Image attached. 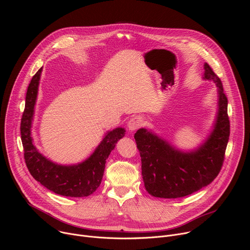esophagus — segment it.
Returning a JSON list of instances; mask_svg holds the SVG:
<instances>
[{"instance_id":"34e87169","label":"esophagus","mask_w":250,"mask_h":250,"mask_svg":"<svg viewBox=\"0 0 250 250\" xmlns=\"http://www.w3.org/2000/svg\"><path fill=\"white\" fill-rule=\"evenodd\" d=\"M142 124H144V119H142L141 117H134L129 120V122L127 124V127L130 131H133V130L137 129L139 126H141Z\"/></svg>"}]
</instances>
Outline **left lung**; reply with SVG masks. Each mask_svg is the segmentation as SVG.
Returning a JSON list of instances; mask_svg holds the SVG:
<instances>
[{
    "instance_id": "left-lung-1",
    "label": "left lung",
    "mask_w": 250,
    "mask_h": 250,
    "mask_svg": "<svg viewBox=\"0 0 250 250\" xmlns=\"http://www.w3.org/2000/svg\"><path fill=\"white\" fill-rule=\"evenodd\" d=\"M204 79L216 83L219 110L213 129L198 149L183 152L146 128L134 134L141 157V174L146 191L153 197L182 198L208 186L219 175L229 137L228 98L221 79L205 63Z\"/></svg>"
}]
</instances>
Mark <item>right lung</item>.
Listing matches in <instances>:
<instances>
[{
  "label": "right lung",
  "mask_w": 250,
  "mask_h": 250,
  "mask_svg": "<svg viewBox=\"0 0 250 250\" xmlns=\"http://www.w3.org/2000/svg\"><path fill=\"white\" fill-rule=\"evenodd\" d=\"M42 71V67L34 74L28 85L21 122V136L26 167L35 180L55 194L66 197H87L100 186L105 161L118 140L124 137L125 130L123 127H117L108 131L93 154L79 164L66 166L48 160L34 146L30 131Z\"/></svg>",
  "instance_id": "add662e5"
}]
</instances>
